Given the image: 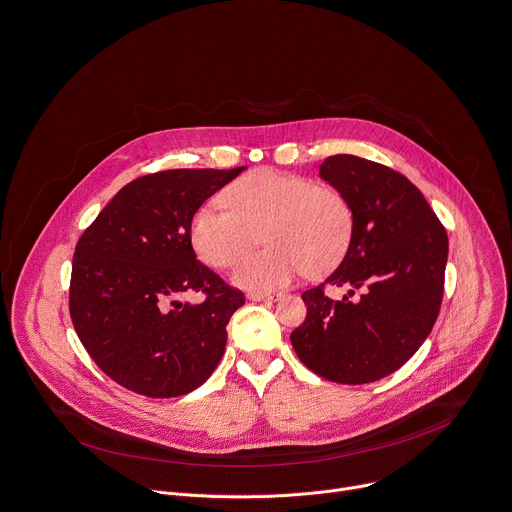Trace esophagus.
Here are the masks:
<instances>
[{
  "label": "esophagus",
  "mask_w": 512,
  "mask_h": 512,
  "mask_svg": "<svg viewBox=\"0 0 512 512\" xmlns=\"http://www.w3.org/2000/svg\"><path fill=\"white\" fill-rule=\"evenodd\" d=\"M250 301H262V303H268V301H274L278 295H272V293H248L246 295Z\"/></svg>",
  "instance_id": "esophagus-1"
}]
</instances>
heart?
Segmentation results:
<instances>
[{"mask_svg": "<svg viewBox=\"0 0 512 512\" xmlns=\"http://www.w3.org/2000/svg\"><path fill=\"white\" fill-rule=\"evenodd\" d=\"M227 207L205 203L191 219V242L213 268H230L264 230L266 250L244 256L236 285L272 291L309 268L323 272L339 262L352 238L354 215L346 195L276 168H256L225 189Z\"/></svg>", "mask_w": 512, "mask_h": 512, "instance_id": "obj_1", "label": "heart"}]
</instances>
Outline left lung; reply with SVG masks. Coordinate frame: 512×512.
<instances>
[{
	"label": "left lung",
	"instance_id": "left-lung-1",
	"mask_svg": "<svg viewBox=\"0 0 512 512\" xmlns=\"http://www.w3.org/2000/svg\"><path fill=\"white\" fill-rule=\"evenodd\" d=\"M319 173L350 201L352 240L339 266L303 293L307 317L291 344L321 378L366 384L399 370L431 333L443 299L447 234L421 191L384 164L335 154ZM327 286L351 291L333 302ZM356 290L360 300L351 299Z\"/></svg>",
	"mask_w": 512,
	"mask_h": 512
}]
</instances>
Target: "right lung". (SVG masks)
<instances>
[{
    "label": "right lung",
    "instance_id": "obj_1",
    "mask_svg": "<svg viewBox=\"0 0 512 512\" xmlns=\"http://www.w3.org/2000/svg\"><path fill=\"white\" fill-rule=\"evenodd\" d=\"M244 168L144 175L79 238L69 311L81 344L113 382L170 399L201 386L219 364L225 327L246 299L197 260L191 219ZM185 292H201L204 301L181 304Z\"/></svg>",
    "mask_w": 512,
    "mask_h": 512
}]
</instances>
